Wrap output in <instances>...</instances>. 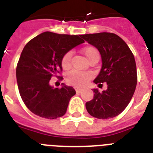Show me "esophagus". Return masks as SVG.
<instances>
[{
  "label": "esophagus",
  "mask_w": 153,
  "mask_h": 153,
  "mask_svg": "<svg viewBox=\"0 0 153 153\" xmlns=\"http://www.w3.org/2000/svg\"><path fill=\"white\" fill-rule=\"evenodd\" d=\"M75 91H76L77 93H81L82 91H83V90H82V88H79V87H75Z\"/></svg>",
  "instance_id": "34e87169"
}]
</instances>
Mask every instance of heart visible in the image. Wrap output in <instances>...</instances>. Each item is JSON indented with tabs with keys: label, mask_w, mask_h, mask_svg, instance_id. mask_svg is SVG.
Here are the masks:
<instances>
[{
	"label": "heart",
	"mask_w": 153,
	"mask_h": 153,
	"mask_svg": "<svg viewBox=\"0 0 153 153\" xmlns=\"http://www.w3.org/2000/svg\"><path fill=\"white\" fill-rule=\"evenodd\" d=\"M88 61H91L94 58H99V51L94 47H86L82 50ZM72 53H66L62 59V67L63 69H68L71 66ZM92 74L89 71H72L68 73L66 77V81L68 84L74 86H85L91 79Z\"/></svg>",
	"instance_id": "obj_1"
}]
</instances>
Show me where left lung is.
<instances>
[{
  "instance_id": "8db88e82",
  "label": "left lung",
  "mask_w": 153,
  "mask_h": 153,
  "mask_svg": "<svg viewBox=\"0 0 153 153\" xmlns=\"http://www.w3.org/2000/svg\"><path fill=\"white\" fill-rule=\"evenodd\" d=\"M82 37L95 47L102 57V68L94 82L98 86L107 84L102 92L93 89L94 96L86 103V110L96 118L114 117L126 109L135 92L137 75L134 56L126 42L114 33L99 32Z\"/></svg>"
}]
</instances>
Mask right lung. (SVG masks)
<instances>
[{"mask_svg": "<svg viewBox=\"0 0 153 153\" xmlns=\"http://www.w3.org/2000/svg\"><path fill=\"white\" fill-rule=\"evenodd\" d=\"M82 43V35L45 32L25 45L16 67V80L20 97L30 111L48 119L66 114L76 92L64 83L60 89L54 88L49 82L62 71L63 55Z\"/></svg>", "mask_w": 153, "mask_h": 153, "instance_id": "1", "label": "right lung"}]
</instances>
